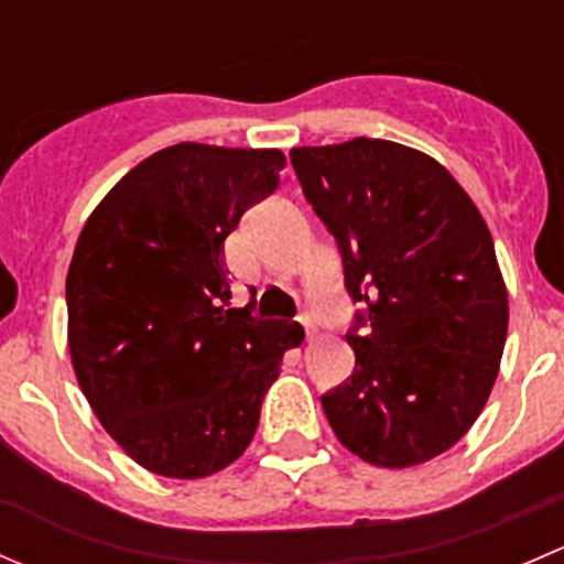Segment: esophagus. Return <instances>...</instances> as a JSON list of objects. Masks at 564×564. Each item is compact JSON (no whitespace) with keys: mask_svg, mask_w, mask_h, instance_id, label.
Here are the masks:
<instances>
[{"mask_svg":"<svg viewBox=\"0 0 564 564\" xmlns=\"http://www.w3.org/2000/svg\"><path fill=\"white\" fill-rule=\"evenodd\" d=\"M297 322L305 327V335H308V338H314V333H316V318H314V314H311V311H303V314L297 316Z\"/></svg>","mask_w":564,"mask_h":564,"instance_id":"1","label":"esophagus"}]
</instances>
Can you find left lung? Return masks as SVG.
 Segmentation results:
<instances>
[{
  "label": "left lung",
  "mask_w": 564,
  "mask_h": 564,
  "mask_svg": "<svg viewBox=\"0 0 564 564\" xmlns=\"http://www.w3.org/2000/svg\"><path fill=\"white\" fill-rule=\"evenodd\" d=\"M289 158L360 305L346 333L355 371L324 392V414L373 466L436 458L486 406L508 338L491 231L445 166L395 141L297 147Z\"/></svg>",
  "instance_id": "left-lung-1"
}]
</instances>
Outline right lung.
I'll return each instance as SVG.
<instances>
[{"mask_svg": "<svg viewBox=\"0 0 564 564\" xmlns=\"http://www.w3.org/2000/svg\"><path fill=\"white\" fill-rule=\"evenodd\" d=\"M278 150L155 152L98 204L67 270V338L89 406L124 453L196 480L246 453L300 324L229 308L224 242L278 187Z\"/></svg>", "mask_w": 564, "mask_h": 564, "instance_id": "add662e5", "label": "right lung"}]
</instances>
